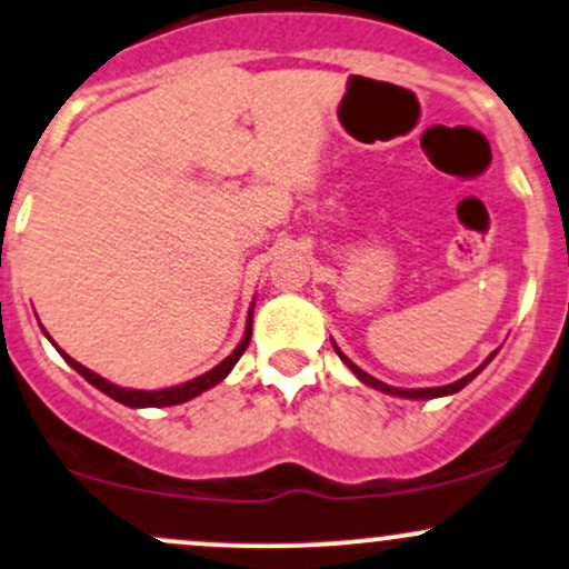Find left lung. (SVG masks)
<instances>
[{
    "label": "left lung",
    "instance_id": "obj_1",
    "mask_svg": "<svg viewBox=\"0 0 569 569\" xmlns=\"http://www.w3.org/2000/svg\"><path fill=\"white\" fill-rule=\"evenodd\" d=\"M332 346H335V342H332ZM335 351H337V356H340V359H342V361H346V365H348V367H351V372H353V376H356V378H359V380H361V383L372 386V389L383 391V395H395V397H408V399H435V397H448V395H457V391H461V389H465V386H467V383H470V380H472V378H476V376H478V372H480V370H483V367H486V365H489V361H491V359H495V356H497V351H495V353H491V356H489V359H486V361H483V365H480V367H478V370H472V372H470V376L459 378V380H457V383H448V386H437V389H397V386H386V383H383V380H378V378L367 376V372H365V370H359V367H356V365H353V361H351V359H348V356H346V353H342V351H340V348H337V346H335Z\"/></svg>",
    "mask_w": 569,
    "mask_h": 569
}]
</instances>
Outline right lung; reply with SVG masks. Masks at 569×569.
<instances>
[{
  "instance_id": "obj_1",
  "label": "right lung",
  "mask_w": 569,
  "mask_h": 569,
  "mask_svg": "<svg viewBox=\"0 0 569 569\" xmlns=\"http://www.w3.org/2000/svg\"><path fill=\"white\" fill-rule=\"evenodd\" d=\"M251 329H253V310H248L246 335H242L240 346H237L234 351L229 353L227 359L221 361V365L213 367V370H210V372H204V376H199V378H193V380H186V383H180V386H172V389H161V391H137V389H121V386L110 383V380H104L102 376H97V372H91L89 367H83V365H80V361H74L72 356H67L64 351H61L59 346H56V342L51 340V337H48V340H51L53 346L59 348V353L64 356V359H67V365H70L72 370H78L80 376H83L86 380H89L91 386H97V389L102 391V395L112 397V399H116V402L127 405V408H167V405H180V402H189V399L199 397V395H202V391L213 389L216 383H221V380L227 378L229 372H232V367L237 365V359H240V356L246 353L248 342H251ZM46 335H48V332H46Z\"/></svg>"
}]
</instances>
